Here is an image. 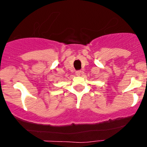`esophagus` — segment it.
<instances>
[{"mask_svg": "<svg viewBox=\"0 0 147 147\" xmlns=\"http://www.w3.org/2000/svg\"><path fill=\"white\" fill-rule=\"evenodd\" d=\"M76 75H77V76H80L82 75H83L84 74V72L82 71V70H78V71H76Z\"/></svg>", "mask_w": 147, "mask_h": 147, "instance_id": "esophagus-1", "label": "esophagus"}]
</instances>
